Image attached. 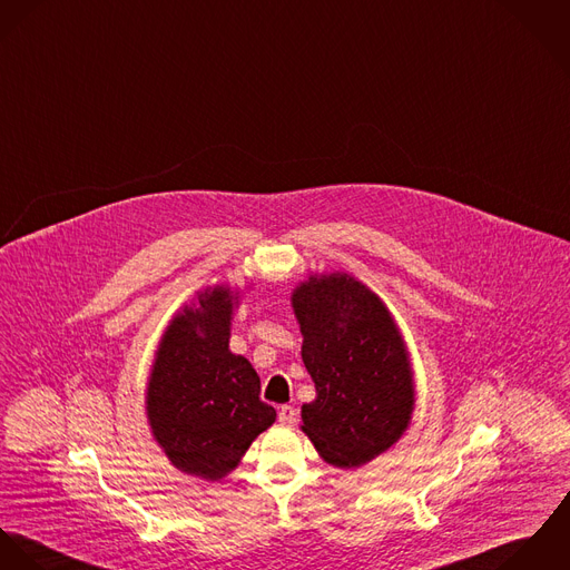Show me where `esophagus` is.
Returning <instances> with one entry per match:
<instances>
[{"label":"esophagus","mask_w":570,"mask_h":570,"mask_svg":"<svg viewBox=\"0 0 570 570\" xmlns=\"http://www.w3.org/2000/svg\"><path fill=\"white\" fill-rule=\"evenodd\" d=\"M277 422H279L282 426H295V422H297V411H295L293 406H288V404H282L279 411H277Z\"/></svg>","instance_id":"34e87169"}]
</instances>
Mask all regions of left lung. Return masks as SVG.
<instances>
[{"label":"left lung","instance_id":"8db88e82","mask_svg":"<svg viewBox=\"0 0 570 570\" xmlns=\"http://www.w3.org/2000/svg\"><path fill=\"white\" fill-rule=\"evenodd\" d=\"M316 397L302 431L334 468H358L397 442L415 409L402 332L379 295L350 273H313L291 295Z\"/></svg>","mask_w":570,"mask_h":570}]
</instances>
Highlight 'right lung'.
<instances>
[{
  "instance_id": "add662e5",
  "label": "right lung",
  "mask_w": 570,
  "mask_h": 570,
  "mask_svg": "<svg viewBox=\"0 0 570 570\" xmlns=\"http://www.w3.org/2000/svg\"><path fill=\"white\" fill-rule=\"evenodd\" d=\"M240 291L216 284L170 318L146 384L153 440L184 474L220 481L277 417L254 365L229 350Z\"/></svg>"
}]
</instances>
